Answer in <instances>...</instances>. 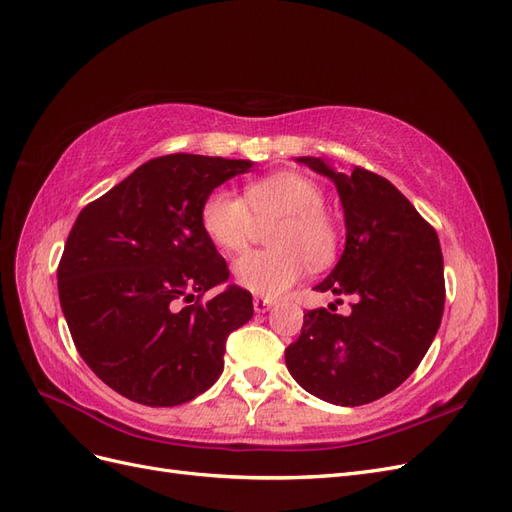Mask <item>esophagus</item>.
<instances>
[{"label": "esophagus", "instance_id": "obj_1", "mask_svg": "<svg viewBox=\"0 0 512 512\" xmlns=\"http://www.w3.org/2000/svg\"><path fill=\"white\" fill-rule=\"evenodd\" d=\"M275 305V301L273 299H267V297H256L254 299V309L258 314H265V312H269V309Z\"/></svg>", "mask_w": 512, "mask_h": 512}]
</instances>
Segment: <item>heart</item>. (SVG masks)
Listing matches in <instances>:
<instances>
[{
	"label": "heart",
	"mask_w": 512,
	"mask_h": 512,
	"mask_svg": "<svg viewBox=\"0 0 512 512\" xmlns=\"http://www.w3.org/2000/svg\"><path fill=\"white\" fill-rule=\"evenodd\" d=\"M320 185L299 173H277L245 185L243 198L211 192L200 224L220 252L235 254L250 243L258 224H271L269 250L247 252L235 265V282L260 297H277L301 280L307 267H327L339 247V228L322 209Z\"/></svg>",
	"instance_id": "1"
}]
</instances>
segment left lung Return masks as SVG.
Wrapping results in <instances>:
<instances>
[{
	"label": "left lung",
	"mask_w": 512,
	"mask_h": 512,
	"mask_svg": "<svg viewBox=\"0 0 512 512\" xmlns=\"http://www.w3.org/2000/svg\"><path fill=\"white\" fill-rule=\"evenodd\" d=\"M329 177L346 218V250L316 290L354 294L348 316L309 309L286 348V367L307 393L335 406H363L395 391L423 361L444 312V262L436 230L391 181L354 166Z\"/></svg>",
	"instance_id": "left-lung-1"
}]
</instances>
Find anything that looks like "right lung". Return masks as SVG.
<instances>
[{
	"label": "right lung",
	"instance_id": "right-lung-1",
	"mask_svg": "<svg viewBox=\"0 0 512 512\" xmlns=\"http://www.w3.org/2000/svg\"><path fill=\"white\" fill-rule=\"evenodd\" d=\"M250 160L170 153L138 166L76 218L57 267L74 346L119 395L185 404L220 378L228 335L254 316L228 286L226 260L200 224L205 198Z\"/></svg>",
	"mask_w": 512,
	"mask_h": 512
}]
</instances>
